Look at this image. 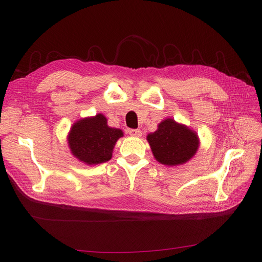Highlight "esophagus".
Listing matches in <instances>:
<instances>
[{
  "mask_svg": "<svg viewBox=\"0 0 262 262\" xmlns=\"http://www.w3.org/2000/svg\"><path fill=\"white\" fill-rule=\"evenodd\" d=\"M128 133L130 134L131 137H134V138H140L142 136V131L139 130V129H131L128 131Z\"/></svg>",
  "mask_w": 262,
  "mask_h": 262,
  "instance_id": "1",
  "label": "esophagus"
}]
</instances>
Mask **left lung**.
Listing matches in <instances>:
<instances>
[{"label": "left lung", "mask_w": 262, "mask_h": 262, "mask_svg": "<svg viewBox=\"0 0 262 262\" xmlns=\"http://www.w3.org/2000/svg\"><path fill=\"white\" fill-rule=\"evenodd\" d=\"M146 140L155 160L166 166L186 164L200 146L196 132L172 118H166L158 123L157 130L148 133Z\"/></svg>", "instance_id": "left-lung-1"}]
</instances>
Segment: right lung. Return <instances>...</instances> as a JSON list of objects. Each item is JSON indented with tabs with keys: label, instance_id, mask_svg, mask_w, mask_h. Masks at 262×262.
<instances>
[{
	"label": "right lung",
	"instance_id": "1",
	"mask_svg": "<svg viewBox=\"0 0 262 262\" xmlns=\"http://www.w3.org/2000/svg\"><path fill=\"white\" fill-rule=\"evenodd\" d=\"M123 137L120 129L107 124L102 114L75 121L68 133V144L72 154L86 165H98L112 160L117 141Z\"/></svg>",
	"mask_w": 262,
	"mask_h": 262
}]
</instances>
